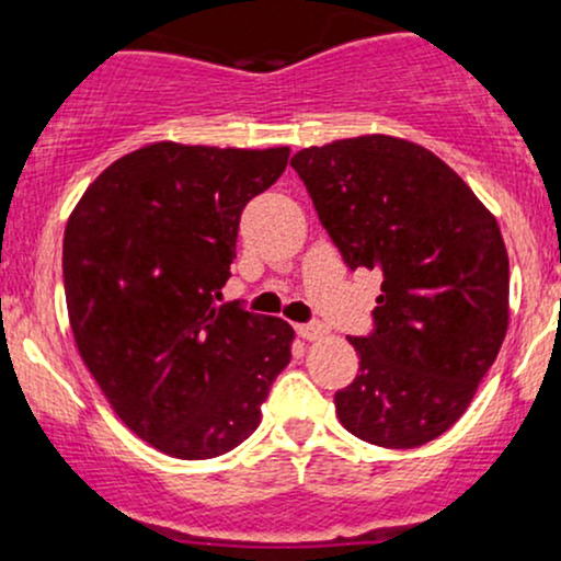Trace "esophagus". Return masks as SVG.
<instances>
[{"label": "esophagus", "instance_id": "1", "mask_svg": "<svg viewBox=\"0 0 561 561\" xmlns=\"http://www.w3.org/2000/svg\"><path fill=\"white\" fill-rule=\"evenodd\" d=\"M298 335L304 337V341H319V337L328 335V328L319 322H311V324H298Z\"/></svg>", "mask_w": 561, "mask_h": 561}]
</instances>
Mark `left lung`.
<instances>
[{"instance_id":"left-lung-1","label":"left lung","mask_w":561,"mask_h":561,"mask_svg":"<svg viewBox=\"0 0 561 561\" xmlns=\"http://www.w3.org/2000/svg\"><path fill=\"white\" fill-rule=\"evenodd\" d=\"M348 268L383 274L375 330L348 337L359 375L335 393L343 428L410 450L469 410L508 330V252L497 220L436 153L359 135L293 157Z\"/></svg>"}]
</instances>
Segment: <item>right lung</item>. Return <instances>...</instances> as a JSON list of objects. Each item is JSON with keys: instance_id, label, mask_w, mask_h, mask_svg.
Masks as SVG:
<instances>
[{"instance_id": "add662e5", "label": "right lung", "mask_w": 561, "mask_h": 561, "mask_svg": "<svg viewBox=\"0 0 561 561\" xmlns=\"http://www.w3.org/2000/svg\"><path fill=\"white\" fill-rule=\"evenodd\" d=\"M287 157V146H144L108 164L66 224L79 356L122 423L172 458L242 445L290 365L285 319L218 306L244 205L274 186Z\"/></svg>"}]
</instances>
